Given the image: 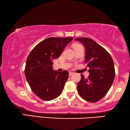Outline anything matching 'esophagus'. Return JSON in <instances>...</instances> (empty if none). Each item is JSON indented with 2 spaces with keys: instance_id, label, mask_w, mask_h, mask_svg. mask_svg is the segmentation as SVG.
I'll return each instance as SVG.
<instances>
[{
  "instance_id": "34e87169",
  "label": "esophagus",
  "mask_w": 130,
  "mask_h": 130,
  "mask_svg": "<svg viewBox=\"0 0 130 130\" xmlns=\"http://www.w3.org/2000/svg\"><path fill=\"white\" fill-rule=\"evenodd\" d=\"M73 74H74L73 72H69V76H71L72 75H73Z\"/></svg>"
}]
</instances>
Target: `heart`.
I'll use <instances>...</instances> for the list:
<instances>
[{"label": "heart", "mask_w": 130, "mask_h": 130, "mask_svg": "<svg viewBox=\"0 0 130 130\" xmlns=\"http://www.w3.org/2000/svg\"><path fill=\"white\" fill-rule=\"evenodd\" d=\"M80 45H78V44H75V45H74V46H73V47H74V46H80Z\"/></svg>", "instance_id": "b5f03b06"}]
</instances>
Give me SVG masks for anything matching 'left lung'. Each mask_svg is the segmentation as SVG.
<instances>
[{
  "instance_id": "8db88e82",
  "label": "left lung",
  "mask_w": 130,
  "mask_h": 130,
  "mask_svg": "<svg viewBox=\"0 0 130 130\" xmlns=\"http://www.w3.org/2000/svg\"><path fill=\"white\" fill-rule=\"evenodd\" d=\"M85 48V62L89 68L87 78L81 74L77 84V91L83 99L95 103L104 97L115 78L114 63L111 55L102 46L89 38H77Z\"/></svg>"
}]
</instances>
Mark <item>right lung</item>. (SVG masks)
Here are the masks:
<instances>
[{"label":"right lung","mask_w":130,"mask_h":130,"mask_svg":"<svg viewBox=\"0 0 130 130\" xmlns=\"http://www.w3.org/2000/svg\"><path fill=\"white\" fill-rule=\"evenodd\" d=\"M72 37H51L39 42L26 60L25 74L32 91L45 101L53 100L62 93L69 77L67 70L53 69V59L58 58Z\"/></svg>","instance_id":"obj_1"}]
</instances>
